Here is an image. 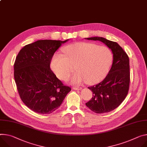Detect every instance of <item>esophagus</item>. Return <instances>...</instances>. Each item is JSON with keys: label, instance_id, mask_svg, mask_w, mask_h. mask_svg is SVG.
Wrapping results in <instances>:
<instances>
[{"label": "esophagus", "instance_id": "1", "mask_svg": "<svg viewBox=\"0 0 147 147\" xmlns=\"http://www.w3.org/2000/svg\"><path fill=\"white\" fill-rule=\"evenodd\" d=\"M74 90H81L82 88V87H73V88Z\"/></svg>", "mask_w": 147, "mask_h": 147}]
</instances>
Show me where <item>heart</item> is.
<instances>
[{
  "label": "heart",
  "mask_w": 147,
  "mask_h": 147,
  "mask_svg": "<svg viewBox=\"0 0 147 147\" xmlns=\"http://www.w3.org/2000/svg\"><path fill=\"white\" fill-rule=\"evenodd\" d=\"M65 57L56 55L51 61V67L56 76L66 80L74 71L71 77L74 84L84 81L88 84L98 83L107 74L113 60L110 50L105 46L87 42H78L64 48Z\"/></svg>",
  "instance_id": "b5f03b06"
}]
</instances>
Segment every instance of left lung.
Wrapping results in <instances>:
<instances>
[{"mask_svg":"<svg viewBox=\"0 0 147 147\" xmlns=\"http://www.w3.org/2000/svg\"><path fill=\"white\" fill-rule=\"evenodd\" d=\"M86 39L100 41L113 52V62L109 73L101 82L88 87L92 92V97L86 103L87 107L96 113H109L118 107L128 94L130 82L129 57L115 42L101 37Z\"/></svg>","mask_w":147,"mask_h":147,"instance_id":"1","label":"left lung"}]
</instances>
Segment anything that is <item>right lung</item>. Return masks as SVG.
Wrapping results in <instances>:
<instances>
[{
    "mask_svg": "<svg viewBox=\"0 0 147 147\" xmlns=\"http://www.w3.org/2000/svg\"><path fill=\"white\" fill-rule=\"evenodd\" d=\"M67 40H37L24 46L16 58L14 78L19 94L24 104L37 113L55 111L71 91L50 67L55 53Z\"/></svg>",
    "mask_w": 147,
    "mask_h": 147,
    "instance_id": "add662e5",
    "label": "right lung"
}]
</instances>
